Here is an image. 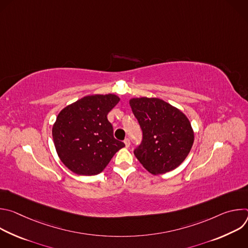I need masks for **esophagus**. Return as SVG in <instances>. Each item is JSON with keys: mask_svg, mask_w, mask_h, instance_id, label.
I'll use <instances>...</instances> for the list:
<instances>
[{"mask_svg": "<svg viewBox=\"0 0 248 248\" xmlns=\"http://www.w3.org/2000/svg\"><path fill=\"white\" fill-rule=\"evenodd\" d=\"M124 142L125 144V147H129L130 146V140H129V138H125Z\"/></svg>", "mask_w": 248, "mask_h": 248, "instance_id": "1", "label": "esophagus"}]
</instances>
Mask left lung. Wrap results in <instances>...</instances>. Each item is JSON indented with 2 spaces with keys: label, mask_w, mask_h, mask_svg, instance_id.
Returning <instances> with one entry per match:
<instances>
[{
  "label": "left lung",
  "mask_w": 248,
  "mask_h": 248,
  "mask_svg": "<svg viewBox=\"0 0 248 248\" xmlns=\"http://www.w3.org/2000/svg\"><path fill=\"white\" fill-rule=\"evenodd\" d=\"M129 105L142 130L134 155L151 173L172 170L187 157L194 133L186 116L158 98H133Z\"/></svg>",
  "instance_id": "8db88e82"
}]
</instances>
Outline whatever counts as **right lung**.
<instances>
[{
  "instance_id": "right-lung-1",
  "label": "right lung",
  "mask_w": 248,
  "mask_h": 248,
  "mask_svg": "<svg viewBox=\"0 0 248 248\" xmlns=\"http://www.w3.org/2000/svg\"><path fill=\"white\" fill-rule=\"evenodd\" d=\"M114 94L83 97L62 109L52 134L61 161L80 175L100 173L124 143L114 137L107 115L119 103Z\"/></svg>"
}]
</instances>
